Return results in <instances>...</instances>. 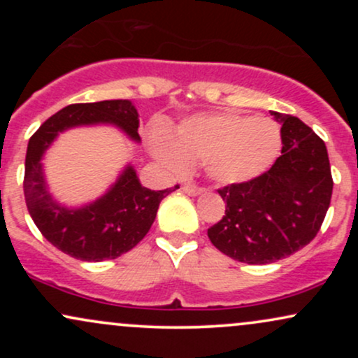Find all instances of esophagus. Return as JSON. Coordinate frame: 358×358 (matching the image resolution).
Here are the masks:
<instances>
[{"label": "esophagus", "instance_id": "1", "mask_svg": "<svg viewBox=\"0 0 358 358\" xmlns=\"http://www.w3.org/2000/svg\"><path fill=\"white\" fill-rule=\"evenodd\" d=\"M182 190L185 193H188V195H200V193H203V188L195 187V185H183Z\"/></svg>", "mask_w": 358, "mask_h": 358}]
</instances>
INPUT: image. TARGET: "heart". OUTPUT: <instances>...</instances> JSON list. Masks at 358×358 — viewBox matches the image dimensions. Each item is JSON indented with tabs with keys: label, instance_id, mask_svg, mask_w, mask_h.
Here are the masks:
<instances>
[{
	"label": "heart",
	"instance_id": "b5f03b06",
	"mask_svg": "<svg viewBox=\"0 0 358 358\" xmlns=\"http://www.w3.org/2000/svg\"><path fill=\"white\" fill-rule=\"evenodd\" d=\"M151 151L163 165L183 173L192 163L220 185L244 183L264 173L281 150V127L269 117L234 113L200 114L185 119L175 138L151 134Z\"/></svg>",
	"mask_w": 358,
	"mask_h": 358
}]
</instances>
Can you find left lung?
I'll return each mask as SVG.
<instances>
[{
  "instance_id": "8db88e82",
  "label": "left lung",
  "mask_w": 358,
  "mask_h": 358,
  "mask_svg": "<svg viewBox=\"0 0 358 358\" xmlns=\"http://www.w3.org/2000/svg\"><path fill=\"white\" fill-rule=\"evenodd\" d=\"M281 122V156L256 178L219 188L225 215L208 229L220 252L248 264H269L310 244L330 207L334 178L323 139L289 114Z\"/></svg>"
}]
</instances>
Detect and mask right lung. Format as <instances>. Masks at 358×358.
Returning <instances> with one entry per match:
<instances>
[{"instance_id":"obj_1","label":"right lung","mask_w":358,"mask_h":358,"mask_svg":"<svg viewBox=\"0 0 358 358\" xmlns=\"http://www.w3.org/2000/svg\"><path fill=\"white\" fill-rule=\"evenodd\" d=\"M89 124H114L139 141V114L131 101L67 106L48 117L28 141L23 192L28 212L45 239L71 257L99 262L122 256L143 241L159 202L180 187L150 190L139 183L133 166H126L99 200L80 208L62 207L47 192L42 156L62 131Z\"/></svg>"}]
</instances>
